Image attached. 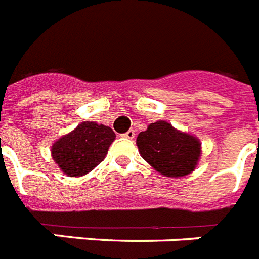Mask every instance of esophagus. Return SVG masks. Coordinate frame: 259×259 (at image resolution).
<instances>
[{
  "mask_svg": "<svg viewBox=\"0 0 259 259\" xmlns=\"http://www.w3.org/2000/svg\"><path fill=\"white\" fill-rule=\"evenodd\" d=\"M124 138H127V139H134L135 138V130H130L124 134Z\"/></svg>",
  "mask_w": 259,
  "mask_h": 259,
  "instance_id": "obj_1",
  "label": "esophagus"
}]
</instances>
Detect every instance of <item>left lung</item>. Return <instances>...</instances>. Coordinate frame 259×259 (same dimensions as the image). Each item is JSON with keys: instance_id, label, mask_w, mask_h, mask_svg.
<instances>
[{"instance_id": "left-lung-1", "label": "left lung", "mask_w": 259, "mask_h": 259, "mask_svg": "<svg viewBox=\"0 0 259 259\" xmlns=\"http://www.w3.org/2000/svg\"><path fill=\"white\" fill-rule=\"evenodd\" d=\"M142 158L164 177L181 178L195 169L200 158L198 138L164 120L151 123L136 139Z\"/></svg>"}]
</instances>
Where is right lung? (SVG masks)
Masks as SVG:
<instances>
[{
	"mask_svg": "<svg viewBox=\"0 0 259 259\" xmlns=\"http://www.w3.org/2000/svg\"><path fill=\"white\" fill-rule=\"evenodd\" d=\"M116 135L107 125L84 121L52 146V158L69 177H82L104 160Z\"/></svg>",
	"mask_w": 259,
	"mask_h": 259,
	"instance_id": "right-lung-1",
	"label": "right lung"
}]
</instances>
